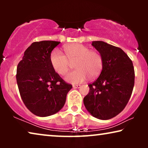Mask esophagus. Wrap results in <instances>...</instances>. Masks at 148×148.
I'll list each match as a JSON object with an SVG mask.
<instances>
[{
    "label": "esophagus",
    "mask_w": 148,
    "mask_h": 148,
    "mask_svg": "<svg viewBox=\"0 0 148 148\" xmlns=\"http://www.w3.org/2000/svg\"><path fill=\"white\" fill-rule=\"evenodd\" d=\"M81 85H73V88H81Z\"/></svg>",
    "instance_id": "34e87169"
}]
</instances>
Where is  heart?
<instances>
[{"mask_svg":"<svg viewBox=\"0 0 148 148\" xmlns=\"http://www.w3.org/2000/svg\"><path fill=\"white\" fill-rule=\"evenodd\" d=\"M66 56L58 49L52 50L50 55V62L53 69L63 75L69 69L71 62H75L77 69L68 73L65 80L71 84H80L90 77L96 78L102 72L104 60L101 54L91 50L82 44H71L64 47Z\"/></svg>","mask_w":148,"mask_h":148,"instance_id":"b5f03b06","label":"heart"}]
</instances>
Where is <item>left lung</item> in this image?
<instances>
[{"mask_svg":"<svg viewBox=\"0 0 148 148\" xmlns=\"http://www.w3.org/2000/svg\"><path fill=\"white\" fill-rule=\"evenodd\" d=\"M92 45L104 60L98 78L89 84L90 92L84 98L87 110L95 118L108 120L122 112L132 94L135 83L133 62L120 48L102 41Z\"/></svg>","mask_w":148,"mask_h":148,"instance_id":"1","label":"left lung"}]
</instances>
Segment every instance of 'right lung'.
<instances>
[{
  "label": "right lung",
  "instance_id": "1",
  "mask_svg": "<svg viewBox=\"0 0 148 148\" xmlns=\"http://www.w3.org/2000/svg\"><path fill=\"white\" fill-rule=\"evenodd\" d=\"M60 43L49 40L34 42L17 65L16 79L22 100L36 116H48L61 110L72 88L50 62V54Z\"/></svg>",
  "mask_w": 148,
  "mask_h": 148
}]
</instances>
